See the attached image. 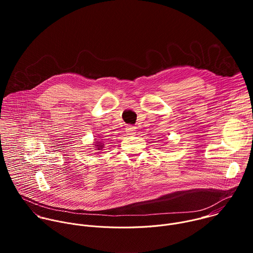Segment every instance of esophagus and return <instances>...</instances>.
Returning a JSON list of instances; mask_svg holds the SVG:
<instances>
[{
  "label": "esophagus",
  "mask_w": 253,
  "mask_h": 253,
  "mask_svg": "<svg viewBox=\"0 0 253 253\" xmlns=\"http://www.w3.org/2000/svg\"><path fill=\"white\" fill-rule=\"evenodd\" d=\"M125 131H126V133H127L128 135H135V133H136V127H134V126H127L126 129H125Z\"/></svg>",
  "instance_id": "1"
}]
</instances>
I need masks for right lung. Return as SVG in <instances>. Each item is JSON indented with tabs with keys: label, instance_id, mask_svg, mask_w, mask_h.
Returning <instances> with one entry per match:
<instances>
[{
	"label": "right lung",
	"instance_id": "1",
	"mask_svg": "<svg viewBox=\"0 0 253 253\" xmlns=\"http://www.w3.org/2000/svg\"><path fill=\"white\" fill-rule=\"evenodd\" d=\"M99 139H95V142H93V148L95 150H99V151H102L103 148H104V145H105V142L103 141V139H101L102 137H98Z\"/></svg>",
	"mask_w": 253,
	"mask_h": 253
}]
</instances>
